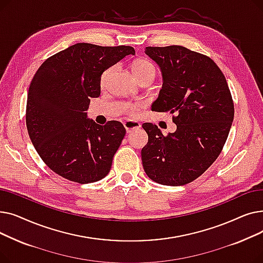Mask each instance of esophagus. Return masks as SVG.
<instances>
[{"mask_svg": "<svg viewBox=\"0 0 263 263\" xmlns=\"http://www.w3.org/2000/svg\"><path fill=\"white\" fill-rule=\"evenodd\" d=\"M124 128H126V131L127 133H130L131 131L133 130H136V129H140L141 128V123L137 122V121H132V120H128L123 123Z\"/></svg>", "mask_w": 263, "mask_h": 263, "instance_id": "34e87169", "label": "esophagus"}]
</instances>
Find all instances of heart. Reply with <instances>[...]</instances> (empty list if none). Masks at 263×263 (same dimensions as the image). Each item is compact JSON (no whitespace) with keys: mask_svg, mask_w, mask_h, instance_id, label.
I'll list each match as a JSON object with an SVG mask.
<instances>
[{"mask_svg":"<svg viewBox=\"0 0 263 263\" xmlns=\"http://www.w3.org/2000/svg\"><path fill=\"white\" fill-rule=\"evenodd\" d=\"M116 66H110L103 71L100 78V86L102 88H105L108 84V82L112 77ZM132 70L136 78L141 82L146 79H154L156 76V67L149 60L146 59H139L136 60L132 65ZM127 112L130 116H135L137 114V109H139V105L137 104H128L126 106Z\"/></svg>","mask_w":263,"mask_h":263,"instance_id":"1","label":"heart"}]
</instances>
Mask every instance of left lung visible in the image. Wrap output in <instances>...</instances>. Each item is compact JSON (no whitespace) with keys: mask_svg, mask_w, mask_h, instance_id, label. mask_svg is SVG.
Returning a JSON list of instances; mask_svg holds the SVG:
<instances>
[{"mask_svg":"<svg viewBox=\"0 0 263 263\" xmlns=\"http://www.w3.org/2000/svg\"><path fill=\"white\" fill-rule=\"evenodd\" d=\"M161 68L163 86L151 109L170 112L177 124L163 135L143 123L148 143L142 149L147 176L164 185H183L208 170L222 153L234 116L226 78L206 55L182 46L146 47Z\"/></svg>","mask_w":263,"mask_h":263,"instance_id":"8db88e82","label":"left lung"}]
</instances>
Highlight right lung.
<instances>
[{
	"instance_id": "1",
	"label": "right lung",
	"mask_w": 263,
	"mask_h": 263,
	"mask_svg": "<svg viewBox=\"0 0 263 263\" xmlns=\"http://www.w3.org/2000/svg\"><path fill=\"white\" fill-rule=\"evenodd\" d=\"M129 54L130 46L76 44L47 59L31 82L27 132L41 160L67 180L95 182L112 167L126 129L117 120L97 124L86 110L100 96L103 71Z\"/></svg>"
}]
</instances>
